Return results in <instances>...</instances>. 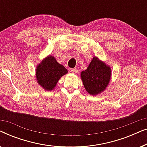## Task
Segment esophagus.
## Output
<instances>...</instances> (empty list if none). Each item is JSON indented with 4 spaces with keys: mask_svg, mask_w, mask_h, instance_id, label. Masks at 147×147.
Wrapping results in <instances>:
<instances>
[{
    "mask_svg": "<svg viewBox=\"0 0 147 147\" xmlns=\"http://www.w3.org/2000/svg\"><path fill=\"white\" fill-rule=\"evenodd\" d=\"M71 70V73H73V74H77L78 72V70L76 69V68H72V69H70Z\"/></svg>",
    "mask_w": 147,
    "mask_h": 147,
    "instance_id": "1",
    "label": "esophagus"
}]
</instances>
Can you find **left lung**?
<instances>
[{"mask_svg": "<svg viewBox=\"0 0 147 147\" xmlns=\"http://www.w3.org/2000/svg\"><path fill=\"white\" fill-rule=\"evenodd\" d=\"M110 77L111 69L109 66L96 57H93L87 69L81 73L84 88L91 95L103 92L109 84Z\"/></svg>", "mask_w": 147, "mask_h": 147, "instance_id": "left-lung-1", "label": "left lung"}]
</instances>
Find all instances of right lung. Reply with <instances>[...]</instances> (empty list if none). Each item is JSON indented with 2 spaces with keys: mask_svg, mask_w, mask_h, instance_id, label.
Returning a JSON list of instances; mask_svg holds the SVG:
<instances>
[{
  "mask_svg": "<svg viewBox=\"0 0 147 147\" xmlns=\"http://www.w3.org/2000/svg\"><path fill=\"white\" fill-rule=\"evenodd\" d=\"M67 73V70L58 63L55 57L49 55L36 69V78L39 84L46 90H52L60 78Z\"/></svg>",
  "mask_w": 147,
  "mask_h": 147,
  "instance_id": "1",
  "label": "right lung"
}]
</instances>
